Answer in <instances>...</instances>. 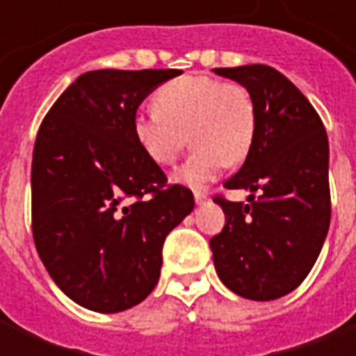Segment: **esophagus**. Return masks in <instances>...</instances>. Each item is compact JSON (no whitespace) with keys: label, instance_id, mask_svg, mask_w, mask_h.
I'll use <instances>...</instances> for the list:
<instances>
[{"label":"esophagus","instance_id":"esophagus-1","mask_svg":"<svg viewBox=\"0 0 356 356\" xmlns=\"http://www.w3.org/2000/svg\"><path fill=\"white\" fill-rule=\"evenodd\" d=\"M194 200H196L198 206H202V204H206V202H208V194L202 193V191H196V193H194Z\"/></svg>","mask_w":356,"mask_h":356}]
</instances>
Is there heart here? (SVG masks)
I'll return each instance as SVG.
<instances>
[{
    "mask_svg": "<svg viewBox=\"0 0 356 356\" xmlns=\"http://www.w3.org/2000/svg\"><path fill=\"white\" fill-rule=\"evenodd\" d=\"M156 108L133 118L135 139L145 154L171 165L193 140L194 150L173 173L188 186H202L227 162L238 163L250 152L255 135V102L244 86L209 76H181L154 95Z\"/></svg>",
    "mask_w": 356,
    "mask_h": 356,
    "instance_id": "heart-1",
    "label": "heart"
}]
</instances>
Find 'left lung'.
<instances>
[{"label": "left lung", "mask_w": 356, "mask_h": 356, "mask_svg": "<svg viewBox=\"0 0 356 356\" xmlns=\"http://www.w3.org/2000/svg\"><path fill=\"white\" fill-rule=\"evenodd\" d=\"M255 102V135L225 188L250 191L248 204L216 196L225 227L209 240L221 282L240 298L270 301L305 280L330 227L328 137L321 116L284 74L267 65L213 68Z\"/></svg>", "instance_id": "1"}]
</instances>
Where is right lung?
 I'll return each instance as SVG.
<instances>
[{
	"mask_svg": "<svg viewBox=\"0 0 356 356\" xmlns=\"http://www.w3.org/2000/svg\"><path fill=\"white\" fill-rule=\"evenodd\" d=\"M181 70H93L51 106L32 156V232L78 305L120 313L154 290L163 240L194 208L135 139L133 118Z\"/></svg>",
	"mask_w": 356,
	"mask_h": 356,
	"instance_id": "add662e5",
	"label": "right lung"
}]
</instances>
